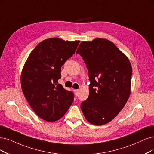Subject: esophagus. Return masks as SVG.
<instances>
[{
    "label": "esophagus",
    "mask_w": 154,
    "mask_h": 154,
    "mask_svg": "<svg viewBox=\"0 0 154 154\" xmlns=\"http://www.w3.org/2000/svg\"><path fill=\"white\" fill-rule=\"evenodd\" d=\"M74 93H75V94L76 96H78L79 93V91L77 90V89H74Z\"/></svg>",
    "instance_id": "34e87169"
}]
</instances>
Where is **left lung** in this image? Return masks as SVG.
<instances>
[{"mask_svg": "<svg viewBox=\"0 0 154 154\" xmlns=\"http://www.w3.org/2000/svg\"><path fill=\"white\" fill-rule=\"evenodd\" d=\"M89 73V97L81 108L96 126L110 122L123 109L131 93L132 67L128 57L112 42L97 38L82 41L77 50Z\"/></svg>", "mask_w": 154, "mask_h": 154, "instance_id": "obj_1", "label": "left lung"}]
</instances>
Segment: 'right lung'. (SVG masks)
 I'll list each match as a JSON object with an SVG mask.
<instances>
[{
	"label": "right lung",
	"mask_w": 154,
	"mask_h": 154,
	"mask_svg": "<svg viewBox=\"0 0 154 154\" xmlns=\"http://www.w3.org/2000/svg\"><path fill=\"white\" fill-rule=\"evenodd\" d=\"M79 41L44 40L28 56L21 74V86L32 110L43 120H59L71 106L73 94L58 84L61 67L75 53Z\"/></svg>",
	"instance_id": "1"
}]
</instances>
